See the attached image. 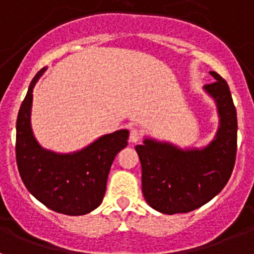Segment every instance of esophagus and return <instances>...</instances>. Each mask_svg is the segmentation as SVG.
Here are the masks:
<instances>
[{
  "mask_svg": "<svg viewBox=\"0 0 254 254\" xmlns=\"http://www.w3.org/2000/svg\"><path fill=\"white\" fill-rule=\"evenodd\" d=\"M141 136H142V132L138 128H131V131H129V141L131 142H137Z\"/></svg>",
  "mask_w": 254,
  "mask_h": 254,
  "instance_id": "1",
  "label": "esophagus"
}]
</instances>
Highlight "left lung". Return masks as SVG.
I'll return each instance as SVG.
<instances>
[{"mask_svg":"<svg viewBox=\"0 0 254 254\" xmlns=\"http://www.w3.org/2000/svg\"><path fill=\"white\" fill-rule=\"evenodd\" d=\"M203 86L215 100L220 126L202 149H179L169 142L145 138L136 151L142 168V193L161 214L190 212L207 203L225 187L237 155V111L229 86L219 73Z\"/></svg>","mask_w":254,"mask_h":254,"instance_id":"left-lung-1","label":"left lung"}]
</instances>
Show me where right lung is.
I'll return each instance as SVG.
<instances>
[{"label": "right lung", "mask_w": 254, "mask_h": 254, "mask_svg": "<svg viewBox=\"0 0 254 254\" xmlns=\"http://www.w3.org/2000/svg\"><path fill=\"white\" fill-rule=\"evenodd\" d=\"M46 71L31 80L16 121V163L20 177L38 201L60 214L78 216L102 203L116 155L127 146L128 129L104 134L80 151L57 154L40 146L30 125L33 89Z\"/></svg>", "instance_id": "obj_1"}]
</instances>
